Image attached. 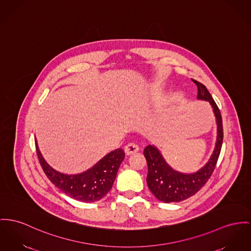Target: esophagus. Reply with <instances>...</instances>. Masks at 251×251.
I'll return each instance as SVG.
<instances>
[{
  "label": "esophagus",
  "mask_w": 251,
  "mask_h": 251,
  "mask_svg": "<svg viewBox=\"0 0 251 251\" xmlns=\"http://www.w3.org/2000/svg\"><path fill=\"white\" fill-rule=\"evenodd\" d=\"M139 151V147L134 144V143H129L128 145H126L125 147V152L127 154V155H131L133 153H136Z\"/></svg>",
  "instance_id": "obj_1"
}]
</instances>
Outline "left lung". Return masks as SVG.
Returning a JSON list of instances; mask_svg holds the SVG:
<instances>
[{"label":"left lung","mask_w":251,"mask_h":251,"mask_svg":"<svg viewBox=\"0 0 251 251\" xmlns=\"http://www.w3.org/2000/svg\"><path fill=\"white\" fill-rule=\"evenodd\" d=\"M192 81L198 87L197 99L210 103L216 119L217 137L215 148L207 163L193 173H183L173 169L156 146L150 145L145 149L144 155L149 168L147 183L152 194L164 202L181 201L195 195L211 176L221 152L224 133L220 110L206 87L195 80Z\"/></svg>","instance_id":"obj_1"}]
</instances>
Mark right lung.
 Instances as JSON below:
<instances>
[{
    "instance_id": "1",
    "label": "right lung",
    "mask_w": 251,
    "mask_h": 251,
    "mask_svg": "<svg viewBox=\"0 0 251 251\" xmlns=\"http://www.w3.org/2000/svg\"><path fill=\"white\" fill-rule=\"evenodd\" d=\"M35 143L40 164L51 183L67 196L84 202L100 200L110 191L118 169L125 159V151L118 149L106 154L93 167L82 173L65 174L47 163L39 150L37 140Z\"/></svg>"
}]
</instances>
